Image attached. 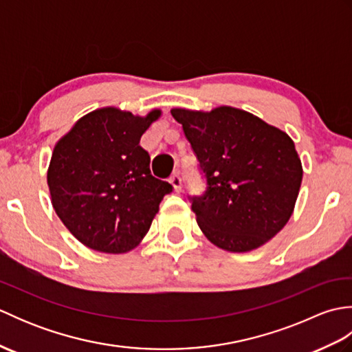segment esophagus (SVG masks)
Returning a JSON list of instances; mask_svg holds the SVG:
<instances>
[{"instance_id": "esophagus-1", "label": "esophagus", "mask_w": 352, "mask_h": 352, "mask_svg": "<svg viewBox=\"0 0 352 352\" xmlns=\"http://www.w3.org/2000/svg\"><path fill=\"white\" fill-rule=\"evenodd\" d=\"M169 182H170L172 186H174L175 192H180V190H182V177H180V175L174 174V175H172V177L169 178Z\"/></svg>"}]
</instances>
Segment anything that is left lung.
Masks as SVG:
<instances>
[{
	"mask_svg": "<svg viewBox=\"0 0 352 352\" xmlns=\"http://www.w3.org/2000/svg\"><path fill=\"white\" fill-rule=\"evenodd\" d=\"M199 162L207 188L192 197L201 231L230 252L258 248L286 226L302 182V164L286 133L248 111L172 109Z\"/></svg>",
	"mask_w": 352,
	"mask_h": 352,
	"instance_id": "8db88e82",
	"label": "left lung"
}]
</instances>
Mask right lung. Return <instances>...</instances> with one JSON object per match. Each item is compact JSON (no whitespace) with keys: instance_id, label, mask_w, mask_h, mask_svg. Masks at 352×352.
<instances>
[{"instance_id":"right-lung-1","label":"right lung","mask_w":352,"mask_h":352,"mask_svg":"<svg viewBox=\"0 0 352 352\" xmlns=\"http://www.w3.org/2000/svg\"><path fill=\"white\" fill-rule=\"evenodd\" d=\"M116 107L80 118L57 142L48 168L51 203L72 236L87 248L122 254L148 233L168 182L151 175L142 134L160 118Z\"/></svg>"}]
</instances>
